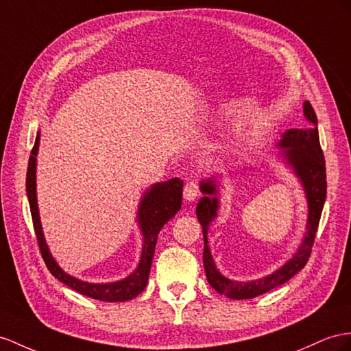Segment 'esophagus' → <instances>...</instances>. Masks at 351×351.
Wrapping results in <instances>:
<instances>
[{"label":"esophagus","instance_id":"esophagus-1","mask_svg":"<svg viewBox=\"0 0 351 351\" xmlns=\"http://www.w3.org/2000/svg\"><path fill=\"white\" fill-rule=\"evenodd\" d=\"M200 194V186L195 181L186 182L184 186V199L188 202H194Z\"/></svg>","mask_w":351,"mask_h":351}]
</instances>
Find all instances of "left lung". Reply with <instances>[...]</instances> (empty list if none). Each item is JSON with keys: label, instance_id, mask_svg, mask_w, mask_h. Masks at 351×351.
Returning <instances> with one entry per match:
<instances>
[{"label": "left lung", "instance_id": "left-lung-1", "mask_svg": "<svg viewBox=\"0 0 351 351\" xmlns=\"http://www.w3.org/2000/svg\"><path fill=\"white\" fill-rule=\"evenodd\" d=\"M304 117L308 125H305L302 129L287 130L283 133V139L280 141V147L286 148L285 156L296 170V175L301 178L308 199L307 232H305L304 241L298 252L293 255L289 263L285 264L280 269H277L276 273L255 282H234L221 276L213 264L210 250L208 247V239H206L209 223L217 217L218 202L215 197L206 195L202 197V200L197 204V218H199L203 228L204 239L203 263L206 277H208V282L215 291L228 296L231 300H250L271 291L274 287L286 283L308 263L314 239H316V232L319 228L322 209L326 199V166L319 141L317 117L308 101L304 102ZM202 191L204 194L217 193L212 181L202 182Z\"/></svg>", "mask_w": 351, "mask_h": 351}]
</instances>
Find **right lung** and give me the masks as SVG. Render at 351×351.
Here are the masks:
<instances>
[{
	"label": "right lung",
	"instance_id": "1",
	"mask_svg": "<svg viewBox=\"0 0 351 351\" xmlns=\"http://www.w3.org/2000/svg\"><path fill=\"white\" fill-rule=\"evenodd\" d=\"M38 143H40V134H37V139H35V143L29 156V161H28V172H26V194H28L34 231H35V236H37V243H38L44 263H46L49 268V271L55 276L58 280L69 286L71 289H74L75 292L83 293L86 296H90V298L93 300L106 301V302H121V301H129L134 298V296H138L143 289H145V286L148 283V276L151 269L152 256H154L158 232L161 228H163L165 223L170 218H173L176 212L181 209L184 182L178 178L169 179L166 182L152 185L151 190L147 191V194L143 195L139 213H138L139 226L142 228V234H143V249H142L141 263L136 268V271L130 274L128 278H124L121 282L106 283V285L86 283L62 271L59 265L55 263V259H53V256L50 255L46 240H44L40 217H38V208H37V194H35V160H37Z\"/></svg>",
	"mask_w": 351,
	"mask_h": 351
}]
</instances>
